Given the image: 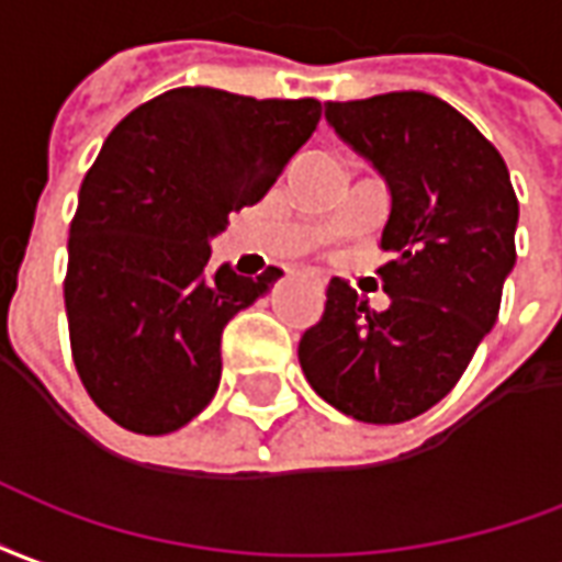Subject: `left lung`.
<instances>
[{"label":"left lung","instance_id":"obj_1","mask_svg":"<svg viewBox=\"0 0 562 562\" xmlns=\"http://www.w3.org/2000/svg\"><path fill=\"white\" fill-rule=\"evenodd\" d=\"M326 122L389 188L380 236L392 254L380 266L389 305L371 311L331 278L323 317L299 341V366L344 416L398 425L452 392L497 323L518 196L499 151L437 95L329 101Z\"/></svg>","mask_w":562,"mask_h":562}]
</instances>
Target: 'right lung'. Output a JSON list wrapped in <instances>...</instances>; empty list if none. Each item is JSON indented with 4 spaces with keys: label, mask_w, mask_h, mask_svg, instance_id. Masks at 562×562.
I'll list each match as a JSON object with an SVG mask.
<instances>
[{
    "label": "right lung",
    "mask_w": 562,
    "mask_h": 562,
    "mask_svg": "<svg viewBox=\"0 0 562 562\" xmlns=\"http://www.w3.org/2000/svg\"><path fill=\"white\" fill-rule=\"evenodd\" d=\"M321 122V101L182 86L110 131L68 239L65 311L89 398L134 434H170L221 380V331L281 272L209 269L233 212L276 186Z\"/></svg>",
    "instance_id": "right-lung-1"
}]
</instances>
